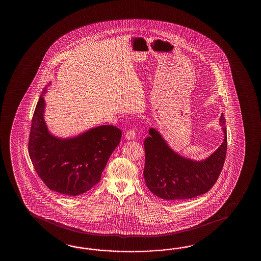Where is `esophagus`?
<instances>
[{"label": "esophagus", "mask_w": 261, "mask_h": 261, "mask_svg": "<svg viewBox=\"0 0 261 261\" xmlns=\"http://www.w3.org/2000/svg\"><path fill=\"white\" fill-rule=\"evenodd\" d=\"M125 138L127 140H134L136 138V133H135V129H129L128 130L126 134H125Z\"/></svg>", "instance_id": "obj_1"}]
</instances>
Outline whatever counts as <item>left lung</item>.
Segmentation results:
<instances>
[{
	"label": "left lung",
	"mask_w": 261,
	"mask_h": 261,
	"mask_svg": "<svg viewBox=\"0 0 261 261\" xmlns=\"http://www.w3.org/2000/svg\"><path fill=\"white\" fill-rule=\"evenodd\" d=\"M226 119L219 125L224 133L221 145L203 161H193L170 147L155 128L144 140V176L150 191L163 200H189L208 192L221 173L227 153Z\"/></svg>",
	"instance_id": "left-lung-1"
}]
</instances>
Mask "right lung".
<instances>
[{"label": "right lung", "instance_id": "obj_1", "mask_svg": "<svg viewBox=\"0 0 261 261\" xmlns=\"http://www.w3.org/2000/svg\"><path fill=\"white\" fill-rule=\"evenodd\" d=\"M45 92L44 89L32 120L29 138L31 161L50 190L65 196L83 194L100 181L122 133L115 126L102 125L71 138L57 137L44 122Z\"/></svg>", "mask_w": 261, "mask_h": 261}]
</instances>
